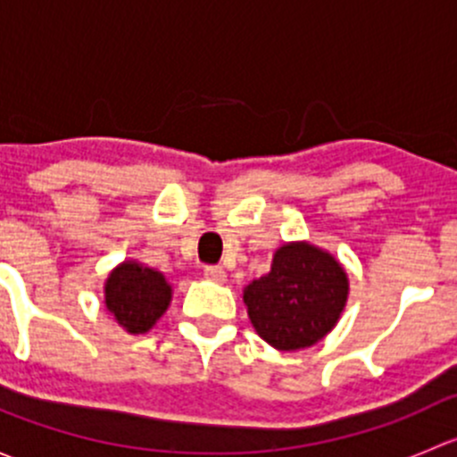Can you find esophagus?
<instances>
[{
	"label": "esophagus",
	"mask_w": 457,
	"mask_h": 457,
	"mask_svg": "<svg viewBox=\"0 0 457 457\" xmlns=\"http://www.w3.org/2000/svg\"><path fill=\"white\" fill-rule=\"evenodd\" d=\"M203 274H205L207 280H214V283H225V280H228V271H225L223 267L210 265L203 270Z\"/></svg>",
	"instance_id": "1"
}]
</instances>
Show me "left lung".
Masks as SVG:
<instances>
[{"instance_id":"obj_1","label":"left lung","mask_w":457,"mask_h":457,"mask_svg":"<svg viewBox=\"0 0 457 457\" xmlns=\"http://www.w3.org/2000/svg\"><path fill=\"white\" fill-rule=\"evenodd\" d=\"M347 298L343 262L310 241L280 245L270 271L243 289L252 327L278 352L320 343L338 325Z\"/></svg>"}]
</instances>
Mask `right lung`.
<instances>
[{
  "mask_svg": "<svg viewBox=\"0 0 457 457\" xmlns=\"http://www.w3.org/2000/svg\"><path fill=\"white\" fill-rule=\"evenodd\" d=\"M172 285L163 271L139 261H123L108 274L104 303L108 314L128 334H145L168 312Z\"/></svg>",
  "mask_w": 457,
  "mask_h": 457,
  "instance_id": "1",
  "label": "right lung"
}]
</instances>
